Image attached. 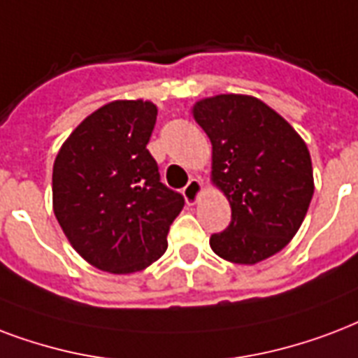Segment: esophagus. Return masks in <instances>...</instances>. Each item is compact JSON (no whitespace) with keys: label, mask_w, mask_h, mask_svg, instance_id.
<instances>
[{"label":"esophagus","mask_w":358,"mask_h":358,"mask_svg":"<svg viewBox=\"0 0 358 358\" xmlns=\"http://www.w3.org/2000/svg\"><path fill=\"white\" fill-rule=\"evenodd\" d=\"M201 191H203V182L199 178H191L187 185L184 187V197L187 203H197V199L201 197Z\"/></svg>","instance_id":"34e87169"}]
</instances>
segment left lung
Wrapping results in <instances>:
<instances>
[{"label":"left lung","mask_w":358,"mask_h":358,"mask_svg":"<svg viewBox=\"0 0 358 358\" xmlns=\"http://www.w3.org/2000/svg\"><path fill=\"white\" fill-rule=\"evenodd\" d=\"M191 113L212 143V184L231 204V223L210 236V248L236 264L261 263L282 252L313 195L306 143L252 95L206 97Z\"/></svg>","instance_id":"left-lung-1"}]
</instances>
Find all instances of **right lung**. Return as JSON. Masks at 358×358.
I'll use <instances>...</instances> for the list:
<instances>
[{
	"instance_id": "obj_1",
	"label": "right lung",
	"mask_w": 358,
	"mask_h": 358,
	"mask_svg": "<svg viewBox=\"0 0 358 358\" xmlns=\"http://www.w3.org/2000/svg\"><path fill=\"white\" fill-rule=\"evenodd\" d=\"M157 106L113 101L82 120L52 171V208L75 252L110 274L138 272L167 250L184 197L161 184L146 148Z\"/></svg>"
}]
</instances>
